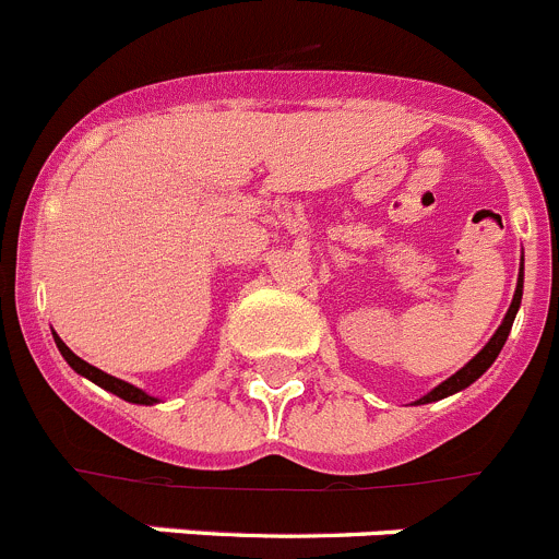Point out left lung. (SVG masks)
I'll use <instances>...</instances> for the list:
<instances>
[{
  "instance_id": "1",
  "label": "left lung",
  "mask_w": 559,
  "mask_h": 559,
  "mask_svg": "<svg viewBox=\"0 0 559 559\" xmlns=\"http://www.w3.org/2000/svg\"><path fill=\"white\" fill-rule=\"evenodd\" d=\"M521 296H523V265H521V274H518V288H515V296H512V305H510V310H507V316H503L501 328L496 330V335H492V338L484 344L481 353H478L476 358L467 360V364H464V367L459 369L456 374H451L445 383H439V386L433 389V392H428L426 397H419L417 406H423V403H433V400L451 397V394L462 392V389L471 386L473 380H478L484 372H487V369L492 367V360L498 358L501 347L507 344V335H510L512 322H515V313H518V308H521Z\"/></svg>"
}]
</instances>
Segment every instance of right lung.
I'll return each mask as SVG.
<instances>
[{"mask_svg": "<svg viewBox=\"0 0 559 559\" xmlns=\"http://www.w3.org/2000/svg\"><path fill=\"white\" fill-rule=\"evenodd\" d=\"M56 344H58V349H61L63 358H67L69 367L75 369L78 374H83V378L92 380V383H97V386L106 389V392L117 394V397L128 400V403H140V406H153V403H159V400L151 397V394L142 392V389L131 386V383H126V380L114 378V374H106V372H103V369L92 367V364H86V360H83V358H78V355L72 353V349H69L67 344H63V341L58 338V335H56Z\"/></svg>", "mask_w": 559, "mask_h": 559, "instance_id": "right-lung-1", "label": "right lung"}]
</instances>
